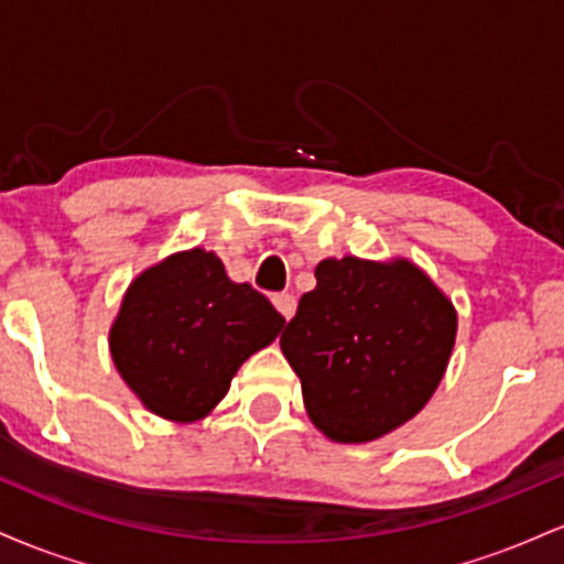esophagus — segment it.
I'll use <instances>...</instances> for the list:
<instances>
[{
	"mask_svg": "<svg viewBox=\"0 0 564 564\" xmlns=\"http://www.w3.org/2000/svg\"><path fill=\"white\" fill-rule=\"evenodd\" d=\"M273 304H275L278 313L283 315V318L291 321V315H294V310H296V300H294V296H291V294H275V296H273Z\"/></svg>",
	"mask_w": 564,
	"mask_h": 564,
	"instance_id": "34e87169",
	"label": "esophagus"
}]
</instances>
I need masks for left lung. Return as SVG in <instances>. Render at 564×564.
Here are the masks:
<instances>
[{
	"mask_svg": "<svg viewBox=\"0 0 564 564\" xmlns=\"http://www.w3.org/2000/svg\"><path fill=\"white\" fill-rule=\"evenodd\" d=\"M281 349L310 419L336 443H368L416 416L456 341V310L408 260H323Z\"/></svg>",
	"mask_w": 564,
	"mask_h": 564,
	"instance_id": "1",
	"label": "left lung"
}]
</instances>
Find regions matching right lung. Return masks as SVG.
Here are the masks:
<instances>
[{
    "instance_id": "1",
    "label": "right lung",
    "mask_w": 564,
    "mask_h": 564,
    "mask_svg": "<svg viewBox=\"0 0 564 564\" xmlns=\"http://www.w3.org/2000/svg\"><path fill=\"white\" fill-rule=\"evenodd\" d=\"M268 296L232 283L215 251L166 257L129 283L111 326V358L148 411L198 422L230 390L243 360L281 334Z\"/></svg>"
}]
</instances>
